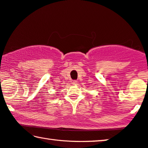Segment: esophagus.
<instances>
[{"label": "esophagus", "instance_id": "1", "mask_svg": "<svg viewBox=\"0 0 148 148\" xmlns=\"http://www.w3.org/2000/svg\"><path fill=\"white\" fill-rule=\"evenodd\" d=\"M77 83V81H76V80H73L72 82V84H73V85H76Z\"/></svg>", "mask_w": 148, "mask_h": 148}]
</instances>
